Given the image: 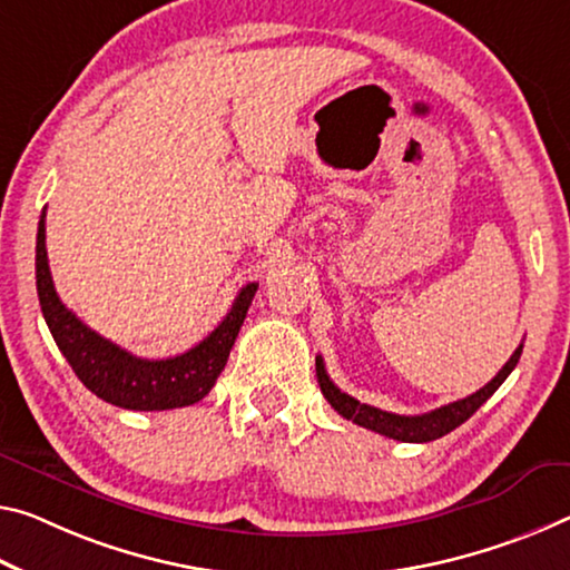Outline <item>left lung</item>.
Listing matches in <instances>:
<instances>
[{
  "label": "left lung",
  "mask_w": 570,
  "mask_h": 570,
  "mask_svg": "<svg viewBox=\"0 0 570 570\" xmlns=\"http://www.w3.org/2000/svg\"><path fill=\"white\" fill-rule=\"evenodd\" d=\"M520 355H522V345L512 352V357L504 363L500 373H497L484 387H480V391L466 395V399H462V401L441 405V409L431 411V413H421V415L387 413V411L375 409V405L360 403L357 399H352V395H347V393H342L340 387L330 381L322 357H317V381L322 387V395L330 401L332 409L337 411L342 419H347L352 423H357V426L370 429L375 433H383V436H387V439L409 441V444H426V441L446 436L449 431H454L456 426H462L466 419H472L476 409H480L482 403H487V399H490L497 387L508 381V375L512 373L514 365H518Z\"/></svg>",
  "instance_id": "1"
}]
</instances>
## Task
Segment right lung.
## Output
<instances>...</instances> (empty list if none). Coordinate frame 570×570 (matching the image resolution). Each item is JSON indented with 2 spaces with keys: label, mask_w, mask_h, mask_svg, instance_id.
Returning <instances> with one entry per match:
<instances>
[{
  "label": "right lung",
  "mask_w": 570,
  "mask_h": 570,
  "mask_svg": "<svg viewBox=\"0 0 570 570\" xmlns=\"http://www.w3.org/2000/svg\"><path fill=\"white\" fill-rule=\"evenodd\" d=\"M35 278H38L42 317L78 381L98 399L129 411H169L203 401L228 363L233 342L258 288V284L243 286L223 322L193 350L167 360H144L86 327L60 302L50 276L48 248H45V213L38 223Z\"/></svg>",
  "instance_id": "1"
}]
</instances>
